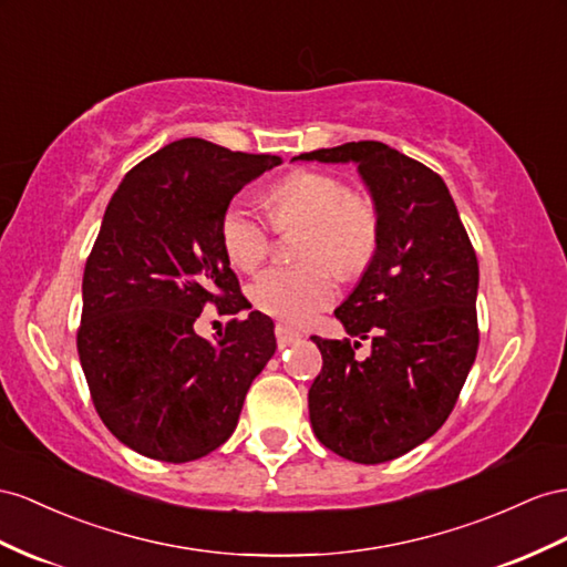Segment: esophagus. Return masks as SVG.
Here are the masks:
<instances>
[{"instance_id": "1", "label": "esophagus", "mask_w": 567, "mask_h": 567, "mask_svg": "<svg viewBox=\"0 0 567 567\" xmlns=\"http://www.w3.org/2000/svg\"><path fill=\"white\" fill-rule=\"evenodd\" d=\"M275 338H278L280 347H287V344H292L299 338V332L295 328L285 326V323H278V326H275Z\"/></svg>"}]
</instances>
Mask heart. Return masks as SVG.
Returning a JSON list of instances; mask_svg holds the SVG:
<instances>
[{
	"label": "heart",
	"mask_w": 567,
	"mask_h": 567,
	"mask_svg": "<svg viewBox=\"0 0 567 567\" xmlns=\"http://www.w3.org/2000/svg\"><path fill=\"white\" fill-rule=\"evenodd\" d=\"M270 223L278 229L303 227L299 258L307 266H275L251 285L256 309L287 323H307L336 301L340 278H357L375 256L381 215L375 200L350 192L336 174L297 169L275 182L266 196ZM249 203L231 200L220 217L227 258L241 270H254L270 251L272 227Z\"/></svg>",
	"instance_id": "1"
}]
</instances>
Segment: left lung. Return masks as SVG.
Masks as SVG:
<instances>
[{
  "label": "left lung",
  "mask_w": 567,
  "mask_h": 567,
  "mask_svg": "<svg viewBox=\"0 0 567 567\" xmlns=\"http://www.w3.org/2000/svg\"><path fill=\"white\" fill-rule=\"evenodd\" d=\"M299 159H352L379 206V249L336 309L355 342L311 338L323 367L309 390V414L332 453L381 464L431 439L467 381L478 350L476 254L445 182L419 159L381 141ZM359 339L372 340L361 362L353 357Z\"/></svg>",
  "instance_id": "obj_1"
}]
</instances>
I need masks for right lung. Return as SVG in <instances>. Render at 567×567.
Instances as JSON below:
<instances>
[{
  "mask_svg": "<svg viewBox=\"0 0 567 567\" xmlns=\"http://www.w3.org/2000/svg\"><path fill=\"white\" fill-rule=\"evenodd\" d=\"M278 155L182 138L126 172L85 260L79 359L103 424L136 453L192 462L237 429L251 381L275 354L272 321L246 301L220 239L231 196ZM217 306L215 343L193 330Z\"/></svg>",
  "mask_w": 567,
  "mask_h": 567,
  "instance_id": "obj_1",
  "label": "right lung"
}]
</instances>
